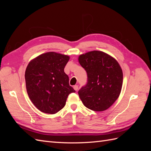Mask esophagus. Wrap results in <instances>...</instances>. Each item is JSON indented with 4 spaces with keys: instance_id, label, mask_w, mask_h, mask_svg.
I'll return each mask as SVG.
<instances>
[{
    "instance_id": "obj_1",
    "label": "esophagus",
    "mask_w": 151,
    "mask_h": 151,
    "mask_svg": "<svg viewBox=\"0 0 151 151\" xmlns=\"http://www.w3.org/2000/svg\"><path fill=\"white\" fill-rule=\"evenodd\" d=\"M73 88H74V89H75V91H77L78 89V86L77 85H75V86H73Z\"/></svg>"
}]
</instances>
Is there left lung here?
Segmentation results:
<instances>
[{
  "instance_id": "obj_1",
  "label": "left lung",
  "mask_w": 151,
  "mask_h": 151,
  "mask_svg": "<svg viewBox=\"0 0 151 151\" xmlns=\"http://www.w3.org/2000/svg\"><path fill=\"white\" fill-rule=\"evenodd\" d=\"M78 62L88 75V83L78 91L86 107L95 111L110 108L121 93L123 70L114 58L102 51L82 54Z\"/></svg>"
}]
</instances>
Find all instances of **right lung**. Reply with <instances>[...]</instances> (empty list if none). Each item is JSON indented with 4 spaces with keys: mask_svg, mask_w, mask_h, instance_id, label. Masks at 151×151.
I'll return each instance as SVG.
<instances>
[{
    "mask_svg": "<svg viewBox=\"0 0 151 151\" xmlns=\"http://www.w3.org/2000/svg\"><path fill=\"white\" fill-rule=\"evenodd\" d=\"M69 58L65 54L49 52L28 63L24 75L27 93L35 106L43 113L56 114L65 106L68 95L75 92L64 72Z\"/></svg>",
    "mask_w": 151,
    "mask_h": 151,
    "instance_id": "1",
    "label": "right lung"
}]
</instances>
